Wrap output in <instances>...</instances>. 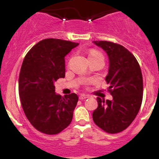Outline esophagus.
Wrapping results in <instances>:
<instances>
[{"label": "esophagus", "instance_id": "1", "mask_svg": "<svg viewBox=\"0 0 159 159\" xmlns=\"http://www.w3.org/2000/svg\"><path fill=\"white\" fill-rule=\"evenodd\" d=\"M89 98V96L88 95H85V94H81V96H79V98L81 100H84V99H86V98Z\"/></svg>", "mask_w": 159, "mask_h": 159}]
</instances>
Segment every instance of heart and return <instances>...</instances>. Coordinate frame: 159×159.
I'll use <instances>...</instances> for the list:
<instances>
[{
	"instance_id": "b5f03b06",
	"label": "heart",
	"mask_w": 159,
	"mask_h": 159,
	"mask_svg": "<svg viewBox=\"0 0 159 159\" xmlns=\"http://www.w3.org/2000/svg\"><path fill=\"white\" fill-rule=\"evenodd\" d=\"M101 54V53H99V52H96V51H94V52H90V54H89V57H94V56L98 55V54ZM93 80H87V81H85V83L89 84V83H91V82H93Z\"/></svg>"
}]
</instances>
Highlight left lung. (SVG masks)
I'll use <instances>...</instances> for the list:
<instances>
[{
	"mask_svg": "<svg viewBox=\"0 0 159 159\" xmlns=\"http://www.w3.org/2000/svg\"><path fill=\"white\" fill-rule=\"evenodd\" d=\"M107 53L109 68L105 81L112 100L97 98L93 113L94 123L107 133H118L136 117L143 99V77L138 61L123 45L107 41H93Z\"/></svg>",
	"mask_w": 159,
	"mask_h": 159,
	"instance_id": "8db88e82",
	"label": "left lung"
}]
</instances>
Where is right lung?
Returning <instances> with one entry per match:
<instances>
[{"label": "right lung", "instance_id": "add662e5", "mask_svg": "<svg viewBox=\"0 0 159 159\" xmlns=\"http://www.w3.org/2000/svg\"><path fill=\"white\" fill-rule=\"evenodd\" d=\"M78 45L66 40L43 39L23 61L19 81L21 106L33 126L44 134H58L72 122L78 96L57 94L54 82L65 77V56Z\"/></svg>", "mask_w": 159, "mask_h": 159}]
</instances>
